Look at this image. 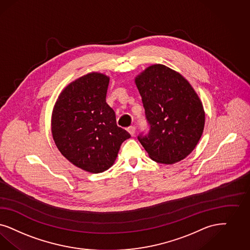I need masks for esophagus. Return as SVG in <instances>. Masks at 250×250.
Instances as JSON below:
<instances>
[{"mask_svg": "<svg viewBox=\"0 0 250 250\" xmlns=\"http://www.w3.org/2000/svg\"><path fill=\"white\" fill-rule=\"evenodd\" d=\"M127 131H128V133H129L132 137H134L135 132H136V127H135V126H129V127L127 128Z\"/></svg>", "mask_w": 250, "mask_h": 250, "instance_id": "1", "label": "esophagus"}]
</instances>
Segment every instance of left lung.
Wrapping results in <instances>:
<instances>
[{
    "mask_svg": "<svg viewBox=\"0 0 250 250\" xmlns=\"http://www.w3.org/2000/svg\"><path fill=\"white\" fill-rule=\"evenodd\" d=\"M150 125L138 140L156 163L172 164L189 155L205 125L202 103L180 73L156 63L135 78Z\"/></svg>",
    "mask_w": 250,
    "mask_h": 250,
    "instance_id": "8db88e82",
    "label": "left lung"
}]
</instances>
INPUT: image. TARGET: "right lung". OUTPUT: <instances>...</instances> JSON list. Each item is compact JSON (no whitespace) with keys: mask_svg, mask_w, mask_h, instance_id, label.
Segmentation results:
<instances>
[{"mask_svg":"<svg viewBox=\"0 0 250 250\" xmlns=\"http://www.w3.org/2000/svg\"><path fill=\"white\" fill-rule=\"evenodd\" d=\"M110 78L91 72L65 86L54 104L52 135L62 155L78 168L99 173L114 164L122 143L131 138L117 126L106 103Z\"/></svg>","mask_w":250,"mask_h":250,"instance_id":"right-lung-1","label":"right lung"}]
</instances>
